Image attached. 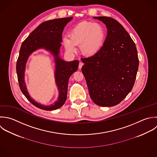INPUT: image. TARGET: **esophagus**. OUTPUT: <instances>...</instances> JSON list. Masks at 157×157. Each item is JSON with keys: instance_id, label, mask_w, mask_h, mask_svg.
I'll return each instance as SVG.
<instances>
[{"instance_id": "34e87169", "label": "esophagus", "mask_w": 157, "mask_h": 157, "mask_svg": "<svg viewBox=\"0 0 157 157\" xmlns=\"http://www.w3.org/2000/svg\"><path fill=\"white\" fill-rule=\"evenodd\" d=\"M83 65H84V63L82 62H80L79 63V68L81 69L82 68V67L83 66Z\"/></svg>"}]
</instances>
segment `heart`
Returning <instances> with one entry per match:
<instances>
[{
	"label": "heart",
	"mask_w": 157,
	"mask_h": 157,
	"mask_svg": "<svg viewBox=\"0 0 157 157\" xmlns=\"http://www.w3.org/2000/svg\"><path fill=\"white\" fill-rule=\"evenodd\" d=\"M105 36V30L101 24L82 21L71 29L70 36L63 37V43L69 52L76 51L77 46L80 45V51L82 54L92 56L103 47Z\"/></svg>",
	"instance_id": "obj_1"
}]
</instances>
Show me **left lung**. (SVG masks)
<instances>
[{
  "mask_svg": "<svg viewBox=\"0 0 157 157\" xmlns=\"http://www.w3.org/2000/svg\"><path fill=\"white\" fill-rule=\"evenodd\" d=\"M107 28L103 46L96 54L81 58L82 72L89 95L97 105L114 106L131 92L139 67L135 43L124 27L116 19L106 16L94 17Z\"/></svg>",
  "mask_w": 157,
  "mask_h": 157,
  "instance_id": "left-lung-1",
  "label": "left lung"
}]
</instances>
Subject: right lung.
<instances>
[{
  "mask_svg": "<svg viewBox=\"0 0 157 157\" xmlns=\"http://www.w3.org/2000/svg\"><path fill=\"white\" fill-rule=\"evenodd\" d=\"M72 19L73 17H63L42 22L30 33L21 44L16 62V73L19 86L27 99L40 109L52 111L59 109L63 105L67 100L68 79L70 76L78 70V60L65 62L59 56L63 29ZM40 48L49 50L55 56V79L59 91V95L58 101L51 106L42 105L35 102L29 95L24 82V72L28 56L33 51Z\"/></svg>",
  "mask_w": 157,
  "mask_h": 157,
  "instance_id": "1",
  "label": "right lung"
}]
</instances>
